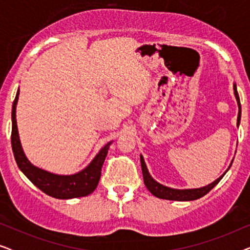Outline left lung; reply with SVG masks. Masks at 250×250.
I'll return each instance as SVG.
<instances>
[{
  "instance_id": "left-lung-1",
  "label": "left lung",
  "mask_w": 250,
  "mask_h": 250,
  "mask_svg": "<svg viewBox=\"0 0 250 250\" xmlns=\"http://www.w3.org/2000/svg\"><path fill=\"white\" fill-rule=\"evenodd\" d=\"M233 91H234V97L235 100H237L239 112H238V118H237V126L239 127L240 125V119H241V104H240V99H239V94L237 91V85L233 83ZM140 160H141V167H142V174H143V181H145V184L150 192H151L153 196L157 198H160V199H166V200H175V201H190V200H196L199 199V198L204 197L205 194H207L209 191L213 189V188L216 186V184L220 182L233 163L232 160L230 166L228 167V169L222 174V175L211 182L208 186L197 188V189H173V188L163 186L159 182L153 179V177L150 175L148 168H146V162L143 159V156L140 155Z\"/></svg>"
}]
</instances>
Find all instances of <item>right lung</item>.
<instances>
[{"label": "right lung", "instance_id": "obj_1", "mask_svg": "<svg viewBox=\"0 0 250 250\" xmlns=\"http://www.w3.org/2000/svg\"><path fill=\"white\" fill-rule=\"evenodd\" d=\"M19 99V88L17 91V95L12 104V133H11V146L13 156H15L16 163L19 169L25 174L27 179L32 182L34 186L42 190L47 196H51L57 199H73V198L85 197L93 192L95 188L98 187L99 180L101 176V168L104 162L107 157L109 146L112 141L108 142L97 156L92 159V162L82 169L81 172L71 175H59L42 168H39L33 165L27 158L23 152L21 143H20L18 126H17L16 119V109Z\"/></svg>", "mask_w": 250, "mask_h": 250}]
</instances>
